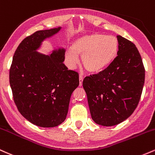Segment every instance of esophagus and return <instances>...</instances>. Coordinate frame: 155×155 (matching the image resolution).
I'll return each instance as SVG.
<instances>
[{
	"label": "esophagus",
	"instance_id": "obj_1",
	"mask_svg": "<svg viewBox=\"0 0 155 155\" xmlns=\"http://www.w3.org/2000/svg\"><path fill=\"white\" fill-rule=\"evenodd\" d=\"M83 80H84V78L81 76V75L79 76V86L81 87V85H82V82H83Z\"/></svg>",
	"mask_w": 155,
	"mask_h": 155
}]
</instances>
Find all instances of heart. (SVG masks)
Masks as SVG:
<instances>
[{
    "label": "heart",
    "mask_w": 155,
    "mask_h": 155,
    "mask_svg": "<svg viewBox=\"0 0 155 155\" xmlns=\"http://www.w3.org/2000/svg\"><path fill=\"white\" fill-rule=\"evenodd\" d=\"M117 38L103 34H90L80 36L73 41L71 48L65 50V58L70 68L79 63L78 55H81V63L91 73H98L113 61L118 51Z\"/></svg>",
    "instance_id": "obj_1"
}]
</instances>
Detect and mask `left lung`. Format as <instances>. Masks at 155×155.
<instances>
[{
    "label": "left lung",
    "instance_id": "1",
    "mask_svg": "<svg viewBox=\"0 0 155 155\" xmlns=\"http://www.w3.org/2000/svg\"><path fill=\"white\" fill-rule=\"evenodd\" d=\"M117 38L119 47L115 59L104 71L83 81L92 119L106 127L120 124L132 114L145 79V69L136 45L121 35Z\"/></svg>",
    "mask_w": 155,
    "mask_h": 155
}]
</instances>
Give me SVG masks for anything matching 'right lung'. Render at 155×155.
Returning <instances> with one entry per match:
<instances>
[{
  "label": "right lung",
  "mask_w": 155,
  "mask_h": 155,
  "mask_svg": "<svg viewBox=\"0 0 155 155\" xmlns=\"http://www.w3.org/2000/svg\"><path fill=\"white\" fill-rule=\"evenodd\" d=\"M61 29L35 32L19 44L9 71V83L17 109L27 120L42 127H53L65 121L72 92L79 86V74L63 61L65 50L50 54L37 50L45 39Z\"/></svg>",
  "instance_id": "add662e5"
}]
</instances>
